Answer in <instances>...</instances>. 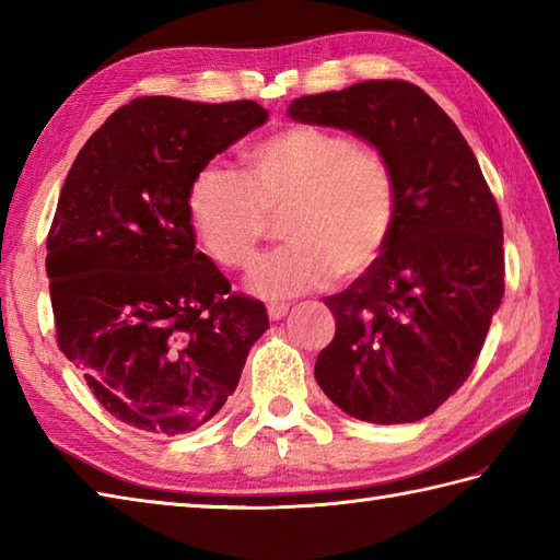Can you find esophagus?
<instances>
[{
  "label": "esophagus",
  "mask_w": 560,
  "mask_h": 560,
  "mask_svg": "<svg viewBox=\"0 0 560 560\" xmlns=\"http://www.w3.org/2000/svg\"><path fill=\"white\" fill-rule=\"evenodd\" d=\"M267 313L271 319H281L289 315V303H269L267 305Z\"/></svg>",
  "instance_id": "esophagus-1"
}]
</instances>
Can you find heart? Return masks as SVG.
<instances>
[{"label": "heart", "mask_w": 560, "mask_h": 560, "mask_svg": "<svg viewBox=\"0 0 560 560\" xmlns=\"http://www.w3.org/2000/svg\"><path fill=\"white\" fill-rule=\"evenodd\" d=\"M401 185L385 151L315 125L279 129L245 153V177L199 168L187 213L199 247L223 269H247L283 217L289 245L261 259L249 289L291 299L371 271L395 237Z\"/></svg>", "instance_id": "b5f03b06"}]
</instances>
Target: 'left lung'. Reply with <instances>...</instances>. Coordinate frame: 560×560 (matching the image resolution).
<instances>
[{
  "label": "left lung",
  "mask_w": 560,
  "mask_h": 560,
  "mask_svg": "<svg viewBox=\"0 0 560 560\" xmlns=\"http://www.w3.org/2000/svg\"><path fill=\"white\" fill-rule=\"evenodd\" d=\"M289 115L371 141L401 185L385 255L325 299L337 331L317 355V385L361 421H421L474 371L505 293L491 187L457 125L416 83L361 81L295 98Z\"/></svg>",
  "instance_id": "1"
}]
</instances>
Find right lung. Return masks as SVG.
I'll list each match as a JSON object with an SVG mask.
<instances>
[{"label":"right lung","instance_id":"1","mask_svg":"<svg viewBox=\"0 0 560 560\" xmlns=\"http://www.w3.org/2000/svg\"><path fill=\"white\" fill-rule=\"evenodd\" d=\"M255 101L144 96L83 144L47 233L57 347L127 425L183 435L241 380L267 307L205 255L187 189L217 153L267 122Z\"/></svg>","mask_w":560,"mask_h":560}]
</instances>
